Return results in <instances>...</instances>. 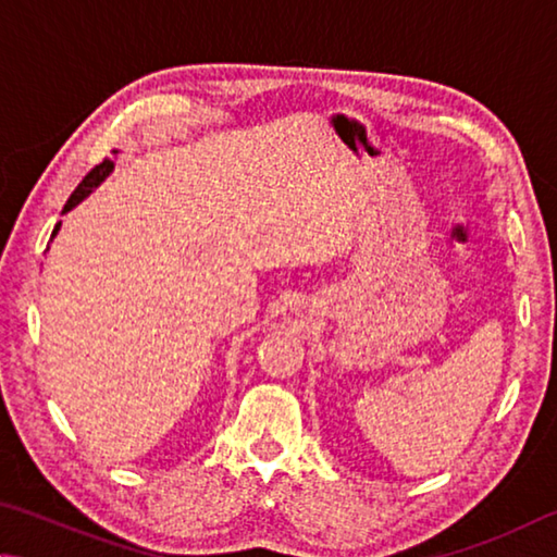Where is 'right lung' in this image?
I'll return each mask as SVG.
<instances>
[{
    "label": "right lung",
    "instance_id": "obj_1",
    "mask_svg": "<svg viewBox=\"0 0 557 557\" xmlns=\"http://www.w3.org/2000/svg\"><path fill=\"white\" fill-rule=\"evenodd\" d=\"M114 169V163L110 161V159H104L102 163H97L95 165V169L90 171V173H87L85 175V178H83V183L81 185H77V188L73 190V195H71V198H67V202H65V208H63V212H67V210H71V208H75V205L77 202H81L83 198H85V195L87 193H90L92 188H95V185H100L104 178H107V173H110ZM58 227H61V222H58L55 224V230H53V237H55V232H58Z\"/></svg>",
    "mask_w": 557,
    "mask_h": 557
}]
</instances>
